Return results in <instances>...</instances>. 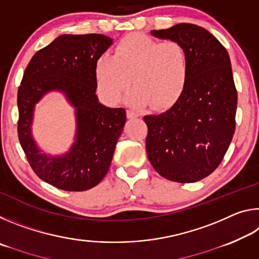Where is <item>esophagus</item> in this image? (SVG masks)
<instances>
[{"mask_svg":"<svg viewBox=\"0 0 259 259\" xmlns=\"http://www.w3.org/2000/svg\"><path fill=\"white\" fill-rule=\"evenodd\" d=\"M126 116H128V119H134V117L139 116V113L131 111V109H128V111H126Z\"/></svg>","mask_w":259,"mask_h":259,"instance_id":"obj_1","label":"esophagus"}]
</instances>
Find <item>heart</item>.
I'll return each instance as SVG.
<instances>
[{"mask_svg":"<svg viewBox=\"0 0 259 259\" xmlns=\"http://www.w3.org/2000/svg\"><path fill=\"white\" fill-rule=\"evenodd\" d=\"M96 81L100 96L116 104L134 82L126 96L134 107L152 104L155 109L172 106L181 98L188 80V59L176 41H156L140 33L124 36L113 51L96 61Z\"/></svg>","mask_w":259,"mask_h":259,"instance_id":"obj_1","label":"heart"}]
</instances>
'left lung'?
Instances as JSON below:
<instances>
[{
  "instance_id": "1",
  "label": "left lung",
  "mask_w": 259,
  "mask_h": 259,
  "mask_svg": "<svg viewBox=\"0 0 259 259\" xmlns=\"http://www.w3.org/2000/svg\"><path fill=\"white\" fill-rule=\"evenodd\" d=\"M151 34L184 48L188 80L168 111L144 117L148 160L169 181L198 182L219 165L234 135L238 94L230 56L211 33L193 24Z\"/></svg>"
}]
</instances>
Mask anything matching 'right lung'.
<instances>
[{"label":"right lung","instance_id":"add662e5","mask_svg":"<svg viewBox=\"0 0 259 259\" xmlns=\"http://www.w3.org/2000/svg\"><path fill=\"white\" fill-rule=\"evenodd\" d=\"M103 34H64L33 56L18 90V136L34 172L64 191L81 192L103 181L125 124V109L99 103L96 61L112 46ZM59 92L74 108L76 135L69 151L48 155L32 136L34 107Z\"/></svg>","mask_w":259,"mask_h":259}]
</instances>
